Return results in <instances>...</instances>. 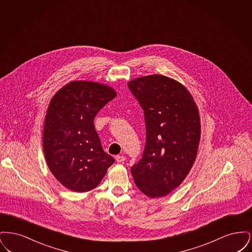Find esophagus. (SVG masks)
I'll return each instance as SVG.
<instances>
[{
  "instance_id": "1",
  "label": "esophagus",
  "mask_w": 252,
  "mask_h": 252,
  "mask_svg": "<svg viewBox=\"0 0 252 252\" xmlns=\"http://www.w3.org/2000/svg\"><path fill=\"white\" fill-rule=\"evenodd\" d=\"M115 159L117 162H123L126 160V157L124 155H118V156L115 157Z\"/></svg>"
}]
</instances>
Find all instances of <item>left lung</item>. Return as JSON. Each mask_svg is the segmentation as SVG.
Listing matches in <instances>:
<instances>
[{
	"label": "left lung",
	"mask_w": 252,
	"mask_h": 252,
	"mask_svg": "<svg viewBox=\"0 0 252 252\" xmlns=\"http://www.w3.org/2000/svg\"><path fill=\"white\" fill-rule=\"evenodd\" d=\"M144 110L146 142L131 167L135 184L155 198L172 192L189 174L200 140V117L187 89L175 79L152 74L129 81Z\"/></svg>",
	"instance_id": "1"
}]
</instances>
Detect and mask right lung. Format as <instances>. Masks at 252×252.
Segmentation results:
<instances>
[{
	"label": "right lung",
	"instance_id": "1",
	"mask_svg": "<svg viewBox=\"0 0 252 252\" xmlns=\"http://www.w3.org/2000/svg\"><path fill=\"white\" fill-rule=\"evenodd\" d=\"M107 85L72 81L53 96L43 129V151L50 171L67 189L97 187L114 158L101 145L94 125L98 111L116 97Z\"/></svg>",
	"mask_w": 252,
	"mask_h": 252
}]
</instances>
